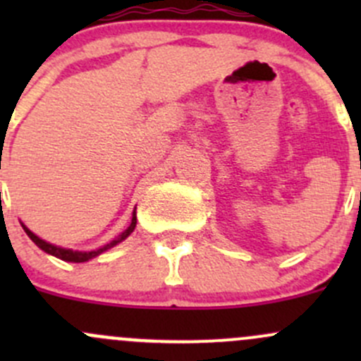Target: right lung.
<instances>
[{"label": "right lung", "instance_id": "obj_1", "mask_svg": "<svg viewBox=\"0 0 361 361\" xmlns=\"http://www.w3.org/2000/svg\"><path fill=\"white\" fill-rule=\"evenodd\" d=\"M23 227H24V225H23ZM134 227H136V211L133 213V220H130L129 227H127L126 231H123L122 234H120L118 238L115 239V241L108 243L106 246H103V248H99V250H94V251H73V250H66V248H59V246H54V245H50V243L39 239L38 235L32 234V232L29 231L27 227H24V231H25V234L29 235V239H31V241L35 243L38 248H42L43 251H45V253L52 255V257H57V258H61V260H66V262H87V260H90V258L101 255L103 251L113 248V246L118 245V243H122L123 239L127 238V235H130V232L134 231Z\"/></svg>", "mask_w": 361, "mask_h": 361}]
</instances>
